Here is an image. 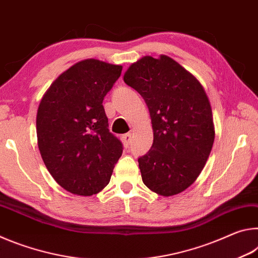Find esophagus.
Here are the masks:
<instances>
[{"label":"esophagus","mask_w":258,"mask_h":258,"mask_svg":"<svg viewBox=\"0 0 258 258\" xmlns=\"http://www.w3.org/2000/svg\"><path fill=\"white\" fill-rule=\"evenodd\" d=\"M131 139H132V134H131V133L124 134L123 137H121V141H123V143H124V146H125V147H128L130 142H131Z\"/></svg>","instance_id":"obj_1"}]
</instances>
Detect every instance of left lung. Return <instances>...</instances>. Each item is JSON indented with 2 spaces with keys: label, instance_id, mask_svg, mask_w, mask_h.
Returning a JSON list of instances; mask_svg holds the SVG:
<instances>
[{
  "label": "left lung",
  "instance_id": "1",
  "mask_svg": "<svg viewBox=\"0 0 258 258\" xmlns=\"http://www.w3.org/2000/svg\"><path fill=\"white\" fill-rule=\"evenodd\" d=\"M149 109L154 142L139 158L142 181L164 197L194 183L211 154L215 127L204 86L168 55L142 56L124 74Z\"/></svg>",
  "mask_w": 258,
  "mask_h": 258
}]
</instances>
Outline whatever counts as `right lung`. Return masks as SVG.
Wrapping results in <instances>:
<instances>
[{"label": "right lung", "mask_w": 258, "mask_h": 258, "mask_svg": "<svg viewBox=\"0 0 258 258\" xmlns=\"http://www.w3.org/2000/svg\"><path fill=\"white\" fill-rule=\"evenodd\" d=\"M121 69L98 59L82 60L56 77L41 99L38 150L55 182L74 195L101 191L123 152L109 132L102 106Z\"/></svg>", "instance_id": "add662e5"}]
</instances>
